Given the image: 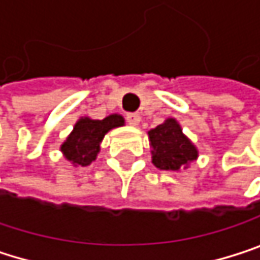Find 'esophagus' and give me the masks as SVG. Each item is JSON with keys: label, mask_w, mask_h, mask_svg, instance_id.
<instances>
[{"label": "esophagus", "mask_w": 260, "mask_h": 260, "mask_svg": "<svg viewBox=\"0 0 260 260\" xmlns=\"http://www.w3.org/2000/svg\"><path fill=\"white\" fill-rule=\"evenodd\" d=\"M126 121L133 126H137L140 123V115L139 114H127L126 115Z\"/></svg>", "instance_id": "34e87169"}]
</instances>
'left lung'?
<instances>
[{"label": "left lung", "instance_id": "1", "mask_svg": "<svg viewBox=\"0 0 260 260\" xmlns=\"http://www.w3.org/2000/svg\"><path fill=\"white\" fill-rule=\"evenodd\" d=\"M152 148V163L161 171H180L187 168L190 161L198 158V149L183 134V129L175 118H168L165 123L148 133Z\"/></svg>", "mask_w": 260, "mask_h": 260}]
</instances>
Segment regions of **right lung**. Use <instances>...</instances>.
<instances>
[{
    "label": "right lung",
    "mask_w": 260,
    "mask_h": 260,
    "mask_svg": "<svg viewBox=\"0 0 260 260\" xmlns=\"http://www.w3.org/2000/svg\"><path fill=\"white\" fill-rule=\"evenodd\" d=\"M123 124L124 118L118 114H111L103 120L82 117L74 124L71 134L62 143L60 151L63 157L74 166H88L95 160L105 134Z\"/></svg>",
    "instance_id": "obj_1"
}]
</instances>
